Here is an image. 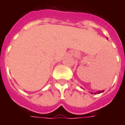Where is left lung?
<instances>
[{"mask_svg": "<svg viewBox=\"0 0 125 125\" xmlns=\"http://www.w3.org/2000/svg\"><path fill=\"white\" fill-rule=\"evenodd\" d=\"M103 92H104V90H101V91H100V90H99V91H97V92H96V93H94V94H99V93H103ZM91 93L93 94V93Z\"/></svg>", "mask_w": 125, "mask_h": 125, "instance_id": "left-lung-1", "label": "left lung"}]
</instances>
